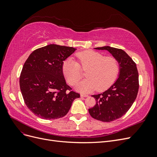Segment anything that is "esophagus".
I'll list each match as a JSON object with an SVG mask.
<instances>
[{"label": "esophagus", "instance_id": "34e87169", "mask_svg": "<svg viewBox=\"0 0 157 157\" xmlns=\"http://www.w3.org/2000/svg\"><path fill=\"white\" fill-rule=\"evenodd\" d=\"M80 96H81V97H84V98H86V97H88V95L81 94H80Z\"/></svg>", "mask_w": 157, "mask_h": 157}]
</instances>
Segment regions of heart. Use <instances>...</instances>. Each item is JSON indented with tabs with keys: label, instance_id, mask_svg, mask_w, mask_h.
<instances>
[{
	"label": "heart",
	"instance_id": "b5f03b06",
	"mask_svg": "<svg viewBox=\"0 0 157 157\" xmlns=\"http://www.w3.org/2000/svg\"><path fill=\"white\" fill-rule=\"evenodd\" d=\"M78 60L71 58L63 63L62 71L65 78L71 85H75L82 77L80 69L86 71V78L77 85L78 91L88 93L95 90L103 91L115 81L120 71L119 62L113 56H106L94 50L80 52L76 54Z\"/></svg>",
	"mask_w": 157,
	"mask_h": 157
}]
</instances>
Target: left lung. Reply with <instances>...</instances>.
I'll list each match as a JSON object with an SVG mask.
<instances>
[{
	"instance_id": "left-lung-1",
	"label": "left lung",
	"mask_w": 157,
	"mask_h": 157,
	"mask_svg": "<svg viewBox=\"0 0 157 157\" xmlns=\"http://www.w3.org/2000/svg\"><path fill=\"white\" fill-rule=\"evenodd\" d=\"M95 49L107 50L120 65L116 82L104 92L92 96L96 99V104L88 109L95 119L111 122L125 115L134 103L139 89L138 71L136 63L124 50L109 46Z\"/></svg>"
}]
</instances>
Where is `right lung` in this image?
I'll return each mask as SVG.
<instances>
[{"mask_svg":"<svg viewBox=\"0 0 157 157\" xmlns=\"http://www.w3.org/2000/svg\"><path fill=\"white\" fill-rule=\"evenodd\" d=\"M76 50L47 45L33 51L23 65L20 90L25 105L37 117L46 120L63 117L80 98L66 83L62 71L63 61Z\"/></svg>","mask_w":157,"mask_h":157,"instance_id":"right-lung-1","label":"right lung"}]
</instances>
